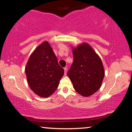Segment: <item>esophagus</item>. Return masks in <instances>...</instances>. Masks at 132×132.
Returning a JSON list of instances; mask_svg holds the SVG:
<instances>
[{
  "mask_svg": "<svg viewBox=\"0 0 132 132\" xmlns=\"http://www.w3.org/2000/svg\"><path fill=\"white\" fill-rule=\"evenodd\" d=\"M67 69H67L66 67V68H64V75H66V73H67Z\"/></svg>",
  "mask_w": 132,
  "mask_h": 132,
  "instance_id": "34e87169",
  "label": "esophagus"
}]
</instances>
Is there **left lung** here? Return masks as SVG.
Masks as SVG:
<instances>
[{"mask_svg": "<svg viewBox=\"0 0 132 132\" xmlns=\"http://www.w3.org/2000/svg\"><path fill=\"white\" fill-rule=\"evenodd\" d=\"M73 62L68 72L74 89L80 95L89 97L101 87L104 69L100 56L87 43L73 48Z\"/></svg>", "mask_w": 132, "mask_h": 132, "instance_id": "left-lung-1", "label": "left lung"}]
</instances>
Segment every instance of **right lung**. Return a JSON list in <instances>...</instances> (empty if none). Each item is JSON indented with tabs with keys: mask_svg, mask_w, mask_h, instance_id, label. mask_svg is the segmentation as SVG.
<instances>
[{
	"mask_svg": "<svg viewBox=\"0 0 132 132\" xmlns=\"http://www.w3.org/2000/svg\"><path fill=\"white\" fill-rule=\"evenodd\" d=\"M25 71L29 87L41 97L52 95L64 75V69L47 41L41 43L31 54Z\"/></svg>",
	"mask_w": 132,
	"mask_h": 132,
	"instance_id": "add662e5",
	"label": "right lung"
}]
</instances>
